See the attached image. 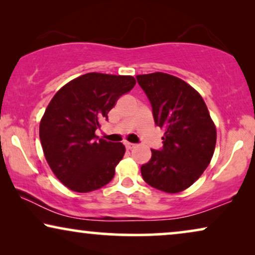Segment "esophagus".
<instances>
[{"instance_id": "obj_1", "label": "esophagus", "mask_w": 255, "mask_h": 255, "mask_svg": "<svg viewBox=\"0 0 255 255\" xmlns=\"http://www.w3.org/2000/svg\"><path fill=\"white\" fill-rule=\"evenodd\" d=\"M124 145H125V147H127L128 149H132V148L134 147V144H132V142H128V141H125Z\"/></svg>"}]
</instances>
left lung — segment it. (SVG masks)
Masks as SVG:
<instances>
[{
	"instance_id": "1",
	"label": "left lung",
	"mask_w": 255,
	"mask_h": 255,
	"mask_svg": "<svg viewBox=\"0 0 255 255\" xmlns=\"http://www.w3.org/2000/svg\"><path fill=\"white\" fill-rule=\"evenodd\" d=\"M151 103L154 123L165 128L162 147L151 149L141 166L146 183L166 193L190 187L211 161L216 128L203 99L193 87L166 73L137 75Z\"/></svg>"
}]
</instances>
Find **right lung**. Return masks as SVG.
Masks as SVG:
<instances>
[{"label":"right lung","mask_w":255,"mask_h":255,"mask_svg":"<svg viewBox=\"0 0 255 255\" xmlns=\"http://www.w3.org/2000/svg\"><path fill=\"white\" fill-rule=\"evenodd\" d=\"M135 85L132 76L88 73L55 94L39 125L46 161L62 184L88 193L109 183L125 153L122 142L100 139V122Z\"/></svg>","instance_id":"add662e5"}]
</instances>
